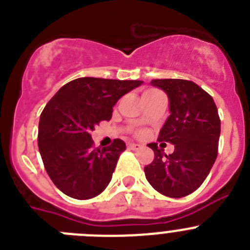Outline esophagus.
Returning <instances> with one entry per match:
<instances>
[{
  "label": "esophagus",
  "mask_w": 250,
  "mask_h": 250,
  "mask_svg": "<svg viewBox=\"0 0 250 250\" xmlns=\"http://www.w3.org/2000/svg\"><path fill=\"white\" fill-rule=\"evenodd\" d=\"M127 147L131 150H139V149H141L143 146H141L140 144H135V143H129V144H127Z\"/></svg>",
  "instance_id": "1"
}]
</instances>
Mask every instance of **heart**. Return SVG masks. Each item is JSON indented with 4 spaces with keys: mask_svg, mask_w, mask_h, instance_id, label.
<instances>
[{
    "mask_svg": "<svg viewBox=\"0 0 250 250\" xmlns=\"http://www.w3.org/2000/svg\"><path fill=\"white\" fill-rule=\"evenodd\" d=\"M149 91H152V90H149Z\"/></svg>",
    "mask_w": 250,
    "mask_h": 250,
    "instance_id": "heart-1",
    "label": "heart"
}]
</instances>
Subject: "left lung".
Wrapping results in <instances>:
<instances>
[{"label":"left lung","instance_id":"obj_1","mask_svg":"<svg viewBox=\"0 0 250 250\" xmlns=\"http://www.w3.org/2000/svg\"><path fill=\"white\" fill-rule=\"evenodd\" d=\"M150 85L163 90L169 99L170 115L158 140L173 144L174 152L167 155L156 143L147 145L155 158L144 167L145 176L163 195L183 198L203 184L218 155V109L210 95L193 81L156 79Z\"/></svg>","mask_w":250,"mask_h":250}]
</instances>
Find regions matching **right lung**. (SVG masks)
Here are the masks:
<instances>
[{
    "instance_id": "1",
    "label": "right lung",
    "mask_w": 250,
    "mask_h": 250,
    "mask_svg": "<svg viewBox=\"0 0 250 250\" xmlns=\"http://www.w3.org/2000/svg\"><path fill=\"white\" fill-rule=\"evenodd\" d=\"M139 80L80 77L63 85L45 106L39 123V150L50 179L66 195L91 199L105 190L119 156L126 149L120 139L94 147L91 131L109 121L112 107Z\"/></svg>"
}]
</instances>
